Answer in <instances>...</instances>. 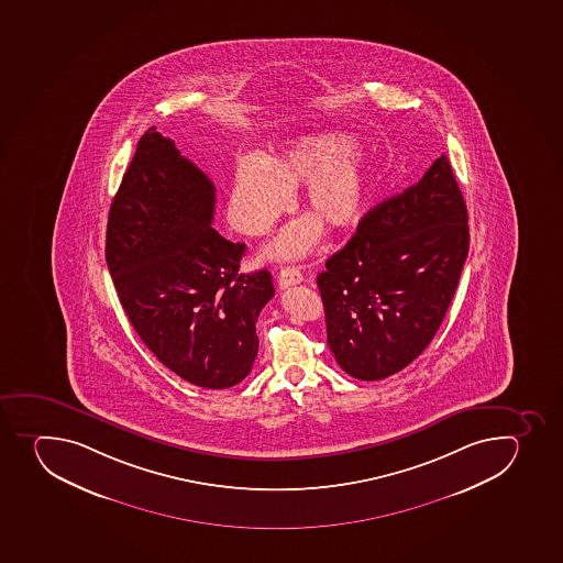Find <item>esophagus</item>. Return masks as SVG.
<instances>
[{
    "label": "esophagus",
    "mask_w": 563,
    "mask_h": 563,
    "mask_svg": "<svg viewBox=\"0 0 563 563\" xmlns=\"http://www.w3.org/2000/svg\"><path fill=\"white\" fill-rule=\"evenodd\" d=\"M305 280V275L299 268H283L279 274V288L286 289L295 284H300Z\"/></svg>",
    "instance_id": "1"
}]
</instances>
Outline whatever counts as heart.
Listing matches in <instances>:
<instances>
[{
    "mask_svg": "<svg viewBox=\"0 0 563 563\" xmlns=\"http://www.w3.org/2000/svg\"><path fill=\"white\" fill-rule=\"evenodd\" d=\"M302 186L300 208L310 219L280 233L272 247L279 257L310 252L321 225L339 233L360 222L372 188V162L355 150L354 136L341 131L302 136L272 162L244 156L231 186V222L244 235L268 233L289 208V194Z\"/></svg>",
    "mask_w": 563,
    "mask_h": 563,
    "instance_id": "b5f03b06",
    "label": "heart"
}]
</instances>
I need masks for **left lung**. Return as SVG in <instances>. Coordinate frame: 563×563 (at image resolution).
<instances>
[{
  "label": "left lung",
  "mask_w": 563,
  "mask_h": 563,
  "mask_svg": "<svg viewBox=\"0 0 563 563\" xmlns=\"http://www.w3.org/2000/svg\"><path fill=\"white\" fill-rule=\"evenodd\" d=\"M468 214L446 155L361 219L317 275L328 346L355 379L379 380L434 339L468 255Z\"/></svg>",
  "instance_id": "left-lung-1"
}]
</instances>
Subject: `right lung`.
Returning a JSON list of instances; mask_svg holds the SVG:
<instances>
[{
	"label": "right lung",
	"mask_w": 563,
	"mask_h": 563,
	"mask_svg": "<svg viewBox=\"0 0 563 563\" xmlns=\"http://www.w3.org/2000/svg\"><path fill=\"white\" fill-rule=\"evenodd\" d=\"M214 186L173 140L145 131L109 209L106 261L129 321L164 366L202 388L241 383L257 357L268 269L211 228Z\"/></svg>",
	"instance_id": "add662e5"
}]
</instances>
